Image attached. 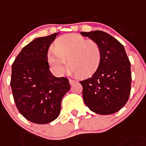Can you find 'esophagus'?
<instances>
[{
    "label": "esophagus",
    "instance_id": "1",
    "mask_svg": "<svg viewBox=\"0 0 146 146\" xmlns=\"http://www.w3.org/2000/svg\"><path fill=\"white\" fill-rule=\"evenodd\" d=\"M69 82H70V85H73L75 82H76V80H73V79H70L69 80Z\"/></svg>",
    "mask_w": 146,
    "mask_h": 146
}]
</instances>
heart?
<instances>
[{"instance_id": "obj_1", "label": "heart", "mask_w": 146, "mask_h": 146, "mask_svg": "<svg viewBox=\"0 0 146 146\" xmlns=\"http://www.w3.org/2000/svg\"><path fill=\"white\" fill-rule=\"evenodd\" d=\"M70 72L81 76H88L99 68L102 59L100 45L77 34H69L56 40L48 52V62L58 74L65 70L66 60Z\"/></svg>"}]
</instances>
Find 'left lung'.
<instances>
[{
  "instance_id": "left-lung-1",
  "label": "left lung",
  "mask_w": 146,
  "mask_h": 146,
  "mask_svg": "<svg viewBox=\"0 0 146 146\" xmlns=\"http://www.w3.org/2000/svg\"><path fill=\"white\" fill-rule=\"evenodd\" d=\"M81 34L97 42L102 51L97 70L80 81L84 103L96 114H114L125 106L131 90L130 62L126 52L119 41L104 32Z\"/></svg>"
}]
</instances>
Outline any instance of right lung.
Listing matches in <instances>:
<instances>
[{"label": "right lung", "instance_id": "add662e5", "mask_svg": "<svg viewBox=\"0 0 146 146\" xmlns=\"http://www.w3.org/2000/svg\"><path fill=\"white\" fill-rule=\"evenodd\" d=\"M58 33L34 39L12 64L11 86L18 110L30 122L47 124L60 112L61 101L70 90L69 80L51 73L47 52Z\"/></svg>", "mask_w": 146, "mask_h": 146}]
</instances>
